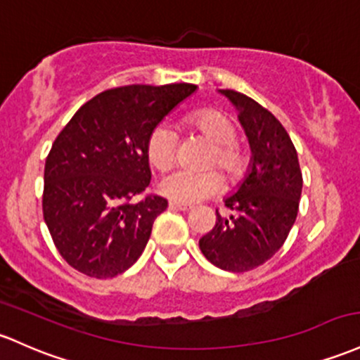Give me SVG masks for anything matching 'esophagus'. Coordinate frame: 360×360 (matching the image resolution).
Masks as SVG:
<instances>
[{"mask_svg":"<svg viewBox=\"0 0 360 360\" xmlns=\"http://www.w3.org/2000/svg\"><path fill=\"white\" fill-rule=\"evenodd\" d=\"M169 207H171V208H176V210H181V212H188V210H191V205H186V203H177V201H169Z\"/></svg>","mask_w":360,"mask_h":360,"instance_id":"1","label":"esophagus"}]
</instances>
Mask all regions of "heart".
<instances>
[{
	"instance_id": "1",
	"label": "heart",
	"mask_w": 360,
	"mask_h": 360,
	"mask_svg": "<svg viewBox=\"0 0 360 360\" xmlns=\"http://www.w3.org/2000/svg\"><path fill=\"white\" fill-rule=\"evenodd\" d=\"M189 122L200 129L213 143L212 152L205 159V165H219L227 176H236L244 164V153L236 143L234 122L215 109L198 110L189 117ZM177 152V133L167 122L153 126L147 138V157L150 164L159 171H165L174 164ZM222 189V177L215 169H177L160 181V191L177 203H196L212 198Z\"/></svg>"
}]
</instances>
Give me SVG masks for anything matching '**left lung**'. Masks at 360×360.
Returning a JSON list of instances; mask_svg holds the SVG:
<instances>
[{"label":"left lung","instance_id":"8db88e82","mask_svg":"<svg viewBox=\"0 0 360 360\" xmlns=\"http://www.w3.org/2000/svg\"><path fill=\"white\" fill-rule=\"evenodd\" d=\"M220 94L239 110L252 157L238 191L225 198L232 215L217 212L200 250L220 270L243 274L268 262L285 243L299 212L302 172L289 133L270 110L236 90Z\"/></svg>","mask_w":360,"mask_h":360}]
</instances>
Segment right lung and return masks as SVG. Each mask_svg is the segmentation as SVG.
<instances>
[{
	"label": "right lung",
	"mask_w": 360,
	"mask_h": 360,
	"mask_svg": "<svg viewBox=\"0 0 360 360\" xmlns=\"http://www.w3.org/2000/svg\"><path fill=\"white\" fill-rule=\"evenodd\" d=\"M196 85H126L85 102L63 128L44 167L42 212L70 266L112 278L143 252L167 200L147 195V138Z\"/></svg>",
	"instance_id": "right-lung-1"
}]
</instances>
